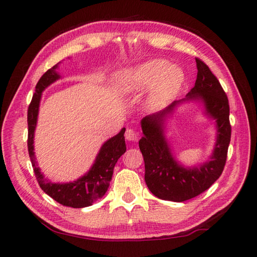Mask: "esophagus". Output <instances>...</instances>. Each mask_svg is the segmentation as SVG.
Masks as SVG:
<instances>
[{"label":"esophagus","mask_w":257,"mask_h":257,"mask_svg":"<svg viewBox=\"0 0 257 257\" xmlns=\"http://www.w3.org/2000/svg\"><path fill=\"white\" fill-rule=\"evenodd\" d=\"M124 137L127 141H130V142H138L139 138H141V135H139L137 130H135L133 128H128L127 132L124 134Z\"/></svg>","instance_id":"1"}]
</instances>
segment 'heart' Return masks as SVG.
<instances>
[{"label": "heart", "mask_w": 257, "mask_h": 257, "mask_svg": "<svg viewBox=\"0 0 257 257\" xmlns=\"http://www.w3.org/2000/svg\"><path fill=\"white\" fill-rule=\"evenodd\" d=\"M185 76L181 69L171 67L165 60H152L129 69L121 75V88L124 92H139L153 86L151 99L154 104H164L179 93Z\"/></svg>", "instance_id": "heart-1"}]
</instances>
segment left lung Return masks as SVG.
Here are the masks:
<instances>
[{
    "label": "left lung",
    "mask_w": 257,
    "mask_h": 257,
    "mask_svg": "<svg viewBox=\"0 0 257 257\" xmlns=\"http://www.w3.org/2000/svg\"><path fill=\"white\" fill-rule=\"evenodd\" d=\"M197 78L186 98L175 101L164 110L142 120L144 136L139 141L145 162V181L152 194L164 201L185 202L204 193L219 179L227 161L231 138L229 101L222 86L205 63L196 58ZM202 100L206 112L216 119L217 144L211 160L199 167L185 168L173 158L164 136V121L185 100Z\"/></svg>",
    "instance_id": "1"
}]
</instances>
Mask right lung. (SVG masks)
Instances as JSON below:
<instances>
[{
  "instance_id": "1",
  "label": "right lung",
  "mask_w": 257,
  "mask_h": 257,
  "mask_svg": "<svg viewBox=\"0 0 257 257\" xmlns=\"http://www.w3.org/2000/svg\"><path fill=\"white\" fill-rule=\"evenodd\" d=\"M56 68H58V64L49 69L41 77L36 85V92L34 93L32 102L28 106V153L35 176H36L37 182L42 190H44L45 194L51 196L54 201L62 204L63 206L81 208L93 205L95 202L105 195L112 179L114 165L118 162L120 156L127 150L124 142L125 128L121 129L118 135L104 143L93 167L85 176L72 182H67V184H55V182L46 179L45 176L41 172L40 168L37 167L36 159H35L34 133L37 123L42 92L47 86H50L52 82L60 78L59 73L55 71Z\"/></svg>"
}]
</instances>
